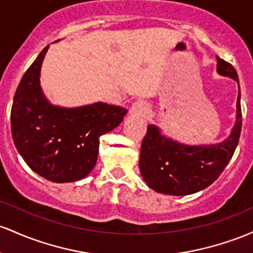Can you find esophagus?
<instances>
[{"label":"esophagus","instance_id":"1","mask_svg":"<svg viewBox=\"0 0 253 253\" xmlns=\"http://www.w3.org/2000/svg\"><path fill=\"white\" fill-rule=\"evenodd\" d=\"M130 112H131V115L135 116H146L147 113L149 112V106L148 104L144 103V101H136V103L132 105Z\"/></svg>","mask_w":253,"mask_h":253}]
</instances>
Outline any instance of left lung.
I'll return each instance as SVG.
<instances>
[{
  "mask_svg": "<svg viewBox=\"0 0 253 253\" xmlns=\"http://www.w3.org/2000/svg\"><path fill=\"white\" fill-rule=\"evenodd\" d=\"M217 73L239 82L234 67L216 56ZM240 87L237 119L231 135L212 146H185L169 140L154 126H148L142 140L140 171L150 189L161 194L183 196L208 188L220 177L234 154L241 131Z\"/></svg>",
  "mask_w": 253,
  "mask_h": 253,
  "instance_id": "8db88e82",
  "label": "left lung"
}]
</instances>
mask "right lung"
I'll return each mask as SVG.
<instances>
[{
    "label": "right lung",
    "instance_id": "1",
    "mask_svg": "<svg viewBox=\"0 0 253 253\" xmlns=\"http://www.w3.org/2000/svg\"><path fill=\"white\" fill-rule=\"evenodd\" d=\"M49 45L22 76L14 95L10 126L14 144L33 171L55 183L86 177L95 166L99 138L123 121L127 110L106 103L78 109L53 106L39 75Z\"/></svg>",
    "mask_w": 253,
    "mask_h": 253
}]
</instances>
